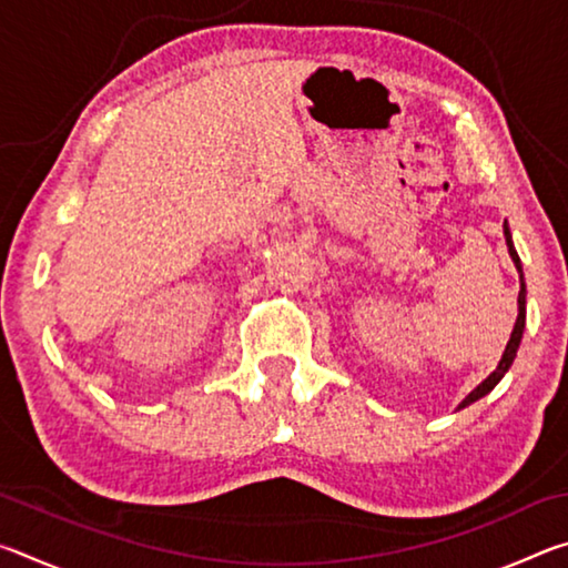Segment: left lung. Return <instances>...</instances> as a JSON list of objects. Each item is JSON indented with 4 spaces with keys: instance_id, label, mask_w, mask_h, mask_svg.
I'll list each match as a JSON object with an SVG mask.
<instances>
[{
    "instance_id": "1",
    "label": "left lung",
    "mask_w": 568,
    "mask_h": 568,
    "mask_svg": "<svg viewBox=\"0 0 568 568\" xmlns=\"http://www.w3.org/2000/svg\"><path fill=\"white\" fill-rule=\"evenodd\" d=\"M504 235H506L508 255H511V261H514L516 271H518V281H521V291H518V318H516L514 333H511V338H508V345H506V351H504V355H501V361H498V368H496V371L491 373V376H488L484 383H480V386H476L474 390H470L468 396H466L464 400H460L458 408L470 406V403L478 400V398H484L486 393H491V390L496 388V383L506 376L508 368H511V363H514V358H516V351H518V343H521V338H524V325H526V285H524V271H521V261H518V253H516V247H514V243H511V233H508V225H506V223H504Z\"/></svg>"
}]
</instances>
